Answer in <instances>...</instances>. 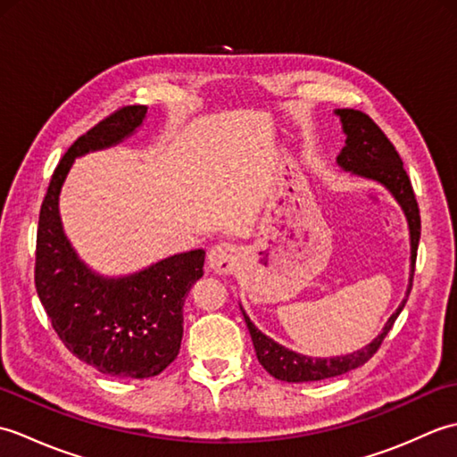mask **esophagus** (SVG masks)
<instances>
[{"instance_id": "obj_1", "label": "esophagus", "mask_w": 457, "mask_h": 457, "mask_svg": "<svg viewBox=\"0 0 457 457\" xmlns=\"http://www.w3.org/2000/svg\"><path fill=\"white\" fill-rule=\"evenodd\" d=\"M239 253L237 247L231 244H218L210 249L208 253V265L220 275H229L237 269Z\"/></svg>"}]
</instances>
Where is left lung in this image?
Wrapping results in <instances>:
<instances>
[{
  "label": "left lung",
  "mask_w": 457,
  "mask_h": 457,
  "mask_svg": "<svg viewBox=\"0 0 457 457\" xmlns=\"http://www.w3.org/2000/svg\"><path fill=\"white\" fill-rule=\"evenodd\" d=\"M339 121H342V131L345 135L344 149L337 154V167L352 172L353 177L373 180L381 184L389 190L395 202L399 204L406 226H409L411 236V275H409V288H406V296L399 308L395 310L393 316L386 320L381 334H378L373 342H369L365 347L357 349V352L336 355V357H312L296 353L293 349L280 345L273 337L265 336L261 329L251 322V318L239 304L241 314L245 318L247 329L253 339V347L259 363L263 365L267 371L278 381L287 383H304V381H322V378L344 375L352 369L361 367L365 361L373 357V353L381 345L385 336L389 334L396 316L401 314L406 300H409L411 288H412V277H414V263H416V249H419L420 239V213L419 204H416L412 184L409 180V174L403 169V161L399 153L395 151L393 143L385 137V133L377 128V123L369 118V115L357 112V110H336L334 112Z\"/></svg>",
  "instance_id": "obj_1"
}]
</instances>
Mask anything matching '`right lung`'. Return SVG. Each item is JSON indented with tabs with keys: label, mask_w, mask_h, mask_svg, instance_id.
<instances>
[{
	"label": "right lung",
	"mask_w": 457,
	"mask_h": 457,
	"mask_svg": "<svg viewBox=\"0 0 457 457\" xmlns=\"http://www.w3.org/2000/svg\"><path fill=\"white\" fill-rule=\"evenodd\" d=\"M147 105H128L76 139L48 184L38 216L35 287L62 344L96 371L147 378L180 352L182 306L204 275V249L164 257L135 273L108 277L80 259L61 220V192L74 161L123 143L137 131Z\"/></svg>",
	"instance_id": "obj_1"
}]
</instances>
